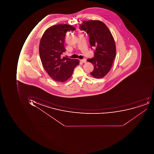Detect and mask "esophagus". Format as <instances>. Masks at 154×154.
Wrapping results in <instances>:
<instances>
[{
    "mask_svg": "<svg viewBox=\"0 0 154 154\" xmlns=\"http://www.w3.org/2000/svg\"><path fill=\"white\" fill-rule=\"evenodd\" d=\"M81 61L82 63H86L87 60L85 59H84L81 60Z\"/></svg>",
    "mask_w": 154,
    "mask_h": 154,
    "instance_id": "34e87169",
    "label": "esophagus"
}]
</instances>
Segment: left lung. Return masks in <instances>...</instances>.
I'll return each mask as SVG.
<instances>
[{
	"label": "left lung",
	"instance_id": "left-lung-1",
	"mask_svg": "<svg viewBox=\"0 0 154 154\" xmlns=\"http://www.w3.org/2000/svg\"><path fill=\"white\" fill-rule=\"evenodd\" d=\"M80 28L88 34L91 46L95 48L94 57L87 60L94 66L90 75L102 78L110 71L116 57L114 39L106 25L100 20L84 21Z\"/></svg>",
	"mask_w": 154,
	"mask_h": 154
}]
</instances>
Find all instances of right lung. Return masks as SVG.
I'll use <instances>...</instances> for the list:
<instances>
[{
	"mask_svg": "<svg viewBox=\"0 0 154 154\" xmlns=\"http://www.w3.org/2000/svg\"><path fill=\"white\" fill-rule=\"evenodd\" d=\"M75 29L69 24L54 25L45 30L41 39L39 50L42 63L48 75L59 82H66L79 65V60L61 57L66 51V33Z\"/></svg>",
	"mask_w": 154,
	"mask_h": 154,
	"instance_id": "obj_1",
	"label": "right lung"
}]
</instances>
